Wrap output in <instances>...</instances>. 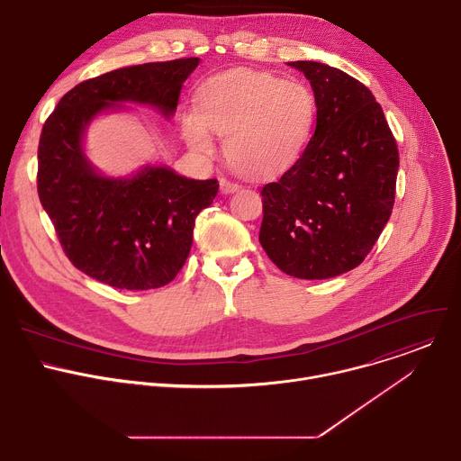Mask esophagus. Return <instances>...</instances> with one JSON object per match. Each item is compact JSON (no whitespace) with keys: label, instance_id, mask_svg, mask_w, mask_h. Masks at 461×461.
Masks as SVG:
<instances>
[{"label":"esophagus","instance_id":"esophagus-1","mask_svg":"<svg viewBox=\"0 0 461 461\" xmlns=\"http://www.w3.org/2000/svg\"><path fill=\"white\" fill-rule=\"evenodd\" d=\"M219 185H221V191L224 193V194H228V193H233V191H237V189H240V185L237 184V182H231V180H228V178H219Z\"/></svg>","mask_w":461,"mask_h":461}]
</instances>
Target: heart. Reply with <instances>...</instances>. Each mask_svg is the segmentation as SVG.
<instances>
[{
  "label": "heart",
  "instance_id": "b5f03b06",
  "mask_svg": "<svg viewBox=\"0 0 461 461\" xmlns=\"http://www.w3.org/2000/svg\"><path fill=\"white\" fill-rule=\"evenodd\" d=\"M199 113L184 118V137L196 151L210 153V129L226 139L233 169L255 178L288 171L303 155L315 123V98L301 82L235 69L208 80Z\"/></svg>",
  "mask_w": 461,
  "mask_h": 461
}]
</instances>
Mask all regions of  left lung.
Here are the masks:
<instances>
[{
    "instance_id": "obj_1",
    "label": "left lung",
    "mask_w": 461,
    "mask_h": 461,
    "mask_svg": "<svg viewBox=\"0 0 461 461\" xmlns=\"http://www.w3.org/2000/svg\"><path fill=\"white\" fill-rule=\"evenodd\" d=\"M315 96V131L301 158L260 189L258 240L297 279L354 270L390 219L398 144L368 87L319 61H288Z\"/></svg>"
}]
</instances>
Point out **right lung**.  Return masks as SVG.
Returning a JSON list of instances; mask_svg holds the SVG:
<instances>
[{
    "mask_svg": "<svg viewBox=\"0 0 461 461\" xmlns=\"http://www.w3.org/2000/svg\"><path fill=\"white\" fill-rule=\"evenodd\" d=\"M199 58L123 68L63 95L43 123L38 194L58 240L86 276L120 290L171 283L189 255L194 219L219 191L217 178L193 180L167 167L131 178L100 176L82 151L87 123L114 102H139L173 114Z\"/></svg>",
    "mask_w": 461,
    "mask_h": 461,
    "instance_id": "1",
    "label": "right lung"
}]
</instances>
